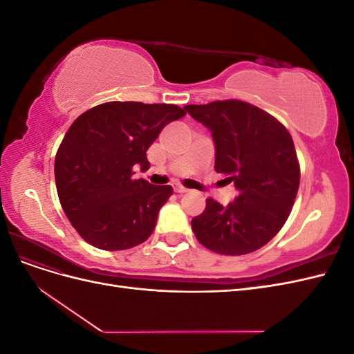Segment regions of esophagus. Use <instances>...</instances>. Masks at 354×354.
<instances>
[{
	"label": "esophagus",
	"instance_id": "obj_1",
	"mask_svg": "<svg viewBox=\"0 0 354 354\" xmlns=\"http://www.w3.org/2000/svg\"><path fill=\"white\" fill-rule=\"evenodd\" d=\"M174 192H176V194H186V192H189V190L186 187H183V186L177 185V186H174Z\"/></svg>",
	"mask_w": 354,
	"mask_h": 354
}]
</instances>
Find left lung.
<instances>
[{
	"instance_id": "1",
	"label": "left lung",
	"mask_w": 354,
	"mask_h": 354,
	"mask_svg": "<svg viewBox=\"0 0 354 354\" xmlns=\"http://www.w3.org/2000/svg\"><path fill=\"white\" fill-rule=\"evenodd\" d=\"M185 109L211 131L214 168L238 190L226 207L208 198L203 212L192 218V230L217 254L260 250L283 227L298 192L299 164L291 134L274 116L241 100L187 104Z\"/></svg>"
}]
</instances>
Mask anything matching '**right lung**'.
<instances>
[{"label": "right lung", "instance_id": "1", "mask_svg": "<svg viewBox=\"0 0 354 354\" xmlns=\"http://www.w3.org/2000/svg\"><path fill=\"white\" fill-rule=\"evenodd\" d=\"M186 112L176 104L109 102L80 115L55 159L57 195L80 236L104 251H121L151 236L171 186L134 178L149 169L146 151L162 128Z\"/></svg>", "mask_w": 354, "mask_h": 354}]
</instances>
